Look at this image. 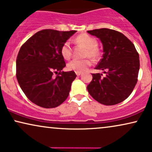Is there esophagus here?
I'll return each instance as SVG.
<instances>
[{
	"label": "esophagus",
	"instance_id": "1",
	"mask_svg": "<svg viewBox=\"0 0 152 152\" xmlns=\"http://www.w3.org/2000/svg\"><path fill=\"white\" fill-rule=\"evenodd\" d=\"M75 73H76V75L77 76H80V75H82V72H75Z\"/></svg>",
	"mask_w": 152,
	"mask_h": 152
}]
</instances>
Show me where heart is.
Instances as JSON below:
<instances>
[{
  "instance_id": "1",
  "label": "heart",
  "mask_w": 152,
  "mask_h": 152,
  "mask_svg": "<svg viewBox=\"0 0 152 152\" xmlns=\"http://www.w3.org/2000/svg\"><path fill=\"white\" fill-rule=\"evenodd\" d=\"M76 41L86 47V56H89L94 59H97L100 56V50L97 47L98 42L96 38L88 34H82L76 37ZM72 47L70 41L65 42L61 48V53L65 59L68 60L72 56ZM91 64L89 59H73L68 64V69L75 72L85 71Z\"/></svg>"
}]
</instances>
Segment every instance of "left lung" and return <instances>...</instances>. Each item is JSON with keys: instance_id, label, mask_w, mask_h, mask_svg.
<instances>
[{"instance_id": "left-lung-1", "label": "left lung", "mask_w": 152, "mask_h": 152, "mask_svg": "<svg viewBox=\"0 0 152 152\" xmlns=\"http://www.w3.org/2000/svg\"><path fill=\"white\" fill-rule=\"evenodd\" d=\"M100 39L103 55L96 70L105 73L92 74L87 86L91 96L100 103L113 105L126 100L137 82L140 69L139 54L131 40L121 33L109 28L88 31Z\"/></svg>"}]
</instances>
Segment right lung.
I'll use <instances>...</instances> for the list:
<instances>
[{"mask_svg": "<svg viewBox=\"0 0 152 152\" xmlns=\"http://www.w3.org/2000/svg\"><path fill=\"white\" fill-rule=\"evenodd\" d=\"M76 32L45 29L31 37L19 50L16 61L17 81L35 105L54 108L68 98L77 75L74 71H61L66 62L61 48ZM54 73L58 75L54 77Z\"/></svg>", "mask_w": 152, "mask_h": 152, "instance_id": "obj_1", "label": "right lung"}]
</instances>
